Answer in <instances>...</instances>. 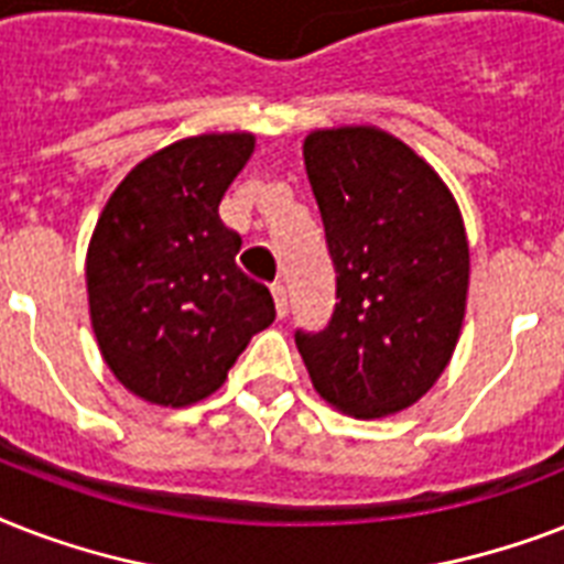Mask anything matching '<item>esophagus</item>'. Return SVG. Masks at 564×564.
Segmentation results:
<instances>
[{
    "label": "esophagus",
    "mask_w": 564,
    "mask_h": 564,
    "mask_svg": "<svg viewBox=\"0 0 564 564\" xmlns=\"http://www.w3.org/2000/svg\"><path fill=\"white\" fill-rule=\"evenodd\" d=\"M272 299H274V310H278V316H286V286L283 283H272Z\"/></svg>",
    "instance_id": "esophagus-1"
}]
</instances>
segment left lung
Returning a JSON list of instances; mask_svg holds the SVG:
<instances>
[{
    "label": "left lung",
    "instance_id": "8db88e82",
    "mask_svg": "<svg viewBox=\"0 0 564 564\" xmlns=\"http://www.w3.org/2000/svg\"><path fill=\"white\" fill-rule=\"evenodd\" d=\"M304 166L336 272L325 330H295L316 392L357 419L419 401L451 362L468 239L433 166L380 128L313 131Z\"/></svg>",
    "mask_w": 564,
    "mask_h": 564
}]
</instances>
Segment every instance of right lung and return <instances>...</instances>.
Masks as SVG:
<instances>
[{
    "mask_svg": "<svg viewBox=\"0 0 564 564\" xmlns=\"http://www.w3.org/2000/svg\"><path fill=\"white\" fill-rule=\"evenodd\" d=\"M254 152L251 134H202L128 172L87 248L99 351L128 392L187 406L225 383L251 336L274 322L263 283L237 265L219 202Z\"/></svg>",
    "mask_w": 564,
    "mask_h": 564,
    "instance_id": "obj_1",
    "label": "right lung"
}]
</instances>
